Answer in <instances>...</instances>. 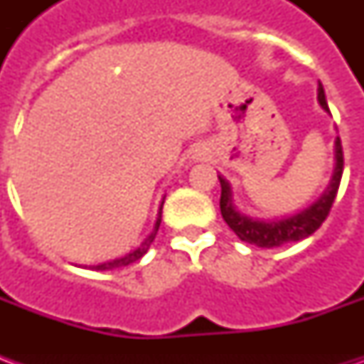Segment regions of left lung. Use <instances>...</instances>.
<instances>
[{"instance_id": "1", "label": "left lung", "mask_w": 364, "mask_h": 364, "mask_svg": "<svg viewBox=\"0 0 364 364\" xmlns=\"http://www.w3.org/2000/svg\"><path fill=\"white\" fill-rule=\"evenodd\" d=\"M318 101L320 105L329 112L328 101H326V93L321 83H318ZM341 175H343V148H341V140H336V169L331 175L328 189L323 191L316 203L300 210L298 214H292L289 218H281V220H257V218H250L245 214H240L236 206L232 203V191H230V183L226 179H220V213L222 218L226 220L230 228L234 230L242 242L257 245V247H279L282 244H290V242H300L304 237L312 236L316 230L320 228L321 222L328 218L331 205L336 200L337 189L341 183Z\"/></svg>"}]
</instances>
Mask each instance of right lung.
<instances>
[{"label": "right lung", "instance_id": "obj_1", "mask_svg": "<svg viewBox=\"0 0 364 364\" xmlns=\"http://www.w3.org/2000/svg\"><path fill=\"white\" fill-rule=\"evenodd\" d=\"M164 205V203H161ZM159 224H161V206H159V213H158V220H156V224H154V230H151V234L146 240H144L142 244H140V247H136L134 252L127 253V255H122V257H119V259H112V261H107V263H101V265H93L91 269H97V271H109V269H114V267H124V265H130V263H134V261H138L140 257H142L144 253L150 250L151 242H154V237H156V234H158V228Z\"/></svg>", "mask_w": 364, "mask_h": 364}]
</instances>
